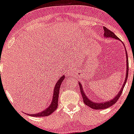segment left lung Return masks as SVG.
Returning a JSON list of instances; mask_svg holds the SVG:
<instances>
[{
    "instance_id": "left-lung-1",
    "label": "left lung",
    "mask_w": 134,
    "mask_h": 134,
    "mask_svg": "<svg viewBox=\"0 0 134 134\" xmlns=\"http://www.w3.org/2000/svg\"><path fill=\"white\" fill-rule=\"evenodd\" d=\"M104 29V35L105 37H112V38H115L116 40H119L118 37L115 35V34L113 31H111V30H109V29L106 28L105 27H103ZM127 53V52H126ZM126 56H127V72H126V76H125V82L123 84V86L121 88L120 91L119 92L118 94H117V96H115V97L113 98L112 100H109V101H107V102L105 103H97L93 102L92 100H91L90 99H88V98L86 97V94H85V93L83 92V89H82V85L79 82V86H80V92H81L82 96V99H83V102L85 103V105H86L87 106L90 107L91 108L93 109H107L108 107H111L113 105H114L117 101H118V99L120 97L121 94V93L123 92V89L124 88V86H125L126 82H127V79L128 77V71H129V64H128V58H127V54H126Z\"/></svg>"
}]
</instances>
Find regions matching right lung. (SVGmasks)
<instances>
[{
    "instance_id": "right-lung-1",
    "label": "right lung",
    "mask_w": 134,
    "mask_h": 134,
    "mask_svg": "<svg viewBox=\"0 0 134 134\" xmlns=\"http://www.w3.org/2000/svg\"><path fill=\"white\" fill-rule=\"evenodd\" d=\"M64 80V76H62V77L59 79L57 83L55 84V88L54 90V94H53V100L51 103L49 107L41 113H35V114H29V115L34 116V117H46V116L49 115L54 111H55V109L58 107V101L59 91H60V85H61L62 82H63Z\"/></svg>"
}]
</instances>
